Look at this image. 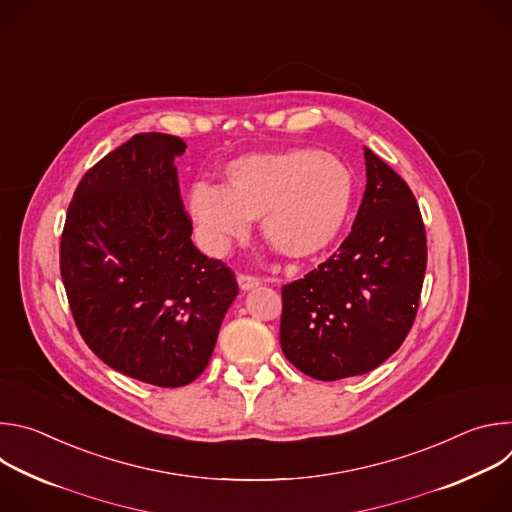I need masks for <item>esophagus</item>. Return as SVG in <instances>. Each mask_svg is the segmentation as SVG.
Listing matches in <instances>:
<instances>
[{"instance_id": "obj_1", "label": "esophagus", "mask_w": 512, "mask_h": 512, "mask_svg": "<svg viewBox=\"0 0 512 512\" xmlns=\"http://www.w3.org/2000/svg\"><path fill=\"white\" fill-rule=\"evenodd\" d=\"M237 283H239V289L241 291H249V289H255V287H259L261 285V279L259 277H255V275H239L237 277Z\"/></svg>"}]
</instances>
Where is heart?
<instances>
[{"instance_id":"1","label":"heart","mask_w":512,"mask_h":512,"mask_svg":"<svg viewBox=\"0 0 512 512\" xmlns=\"http://www.w3.org/2000/svg\"><path fill=\"white\" fill-rule=\"evenodd\" d=\"M354 196L350 170L328 152L294 148L241 156L227 164L225 184H194L186 214L198 241L223 253L259 218L267 245L306 259L328 249L344 229Z\"/></svg>"}]
</instances>
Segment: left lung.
Returning <instances> with one entry per match:
<instances>
[{
    "label": "left lung",
    "mask_w": 512,
    "mask_h": 512,
    "mask_svg": "<svg viewBox=\"0 0 512 512\" xmlns=\"http://www.w3.org/2000/svg\"><path fill=\"white\" fill-rule=\"evenodd\" d=\"M367 188L350 235L304 279L281 289L279 342L304 375L338 381L383 364L417 314L427 265L413 192L364 148Z\"/></svg>",
    "instance_id": "obj_1"
}]
</instances>
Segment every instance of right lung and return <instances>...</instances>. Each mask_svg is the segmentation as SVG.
<instances>
[{"instance_id": "add662e5", "label": "right lung", "mask_w": 512, "mask_h": 512, "mask_svg": "<svg viewBox=\"0 0 512 512\" xmlns=\"http://www.w3.org/2000/svg\"><path fill=\"white\" fill-rule=\"evenodd\" d=\"M176 135L139 133L95 164L72 198L60 273L77 328L121 375L184 387L202 375L235 302V275L190 241Z\"/></svg>"}]
</instances>
